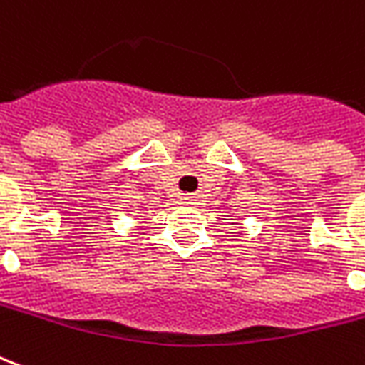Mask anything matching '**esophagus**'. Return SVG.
<instances>
[{
	"label": "esophagus",
	"mask_w": 365,
	"mask_h": 365,
	"mask_svg": "<svg viewBox=\"0 0 365 365\" xmlns=\"http://www.w3.org/2000/svg\"><path fill=\"white\" fill-rule=\"evenodd\" d=\"M183 197H185V200L190 201V203H191V201H195V200H191V195H183Z\"/></svg>",
	"instance_id": "1"
}]
</instances>
